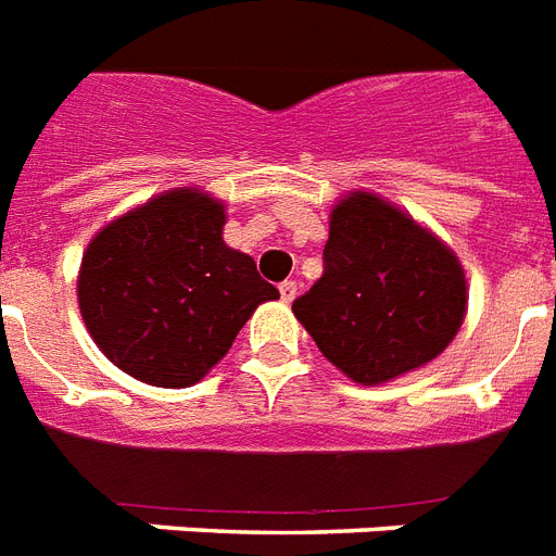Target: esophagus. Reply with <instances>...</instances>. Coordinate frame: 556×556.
Masks as SVG:
<instances>
[{
	"instance_id": "34e87169",
	"label": "esophagus",
	"mask_w": 556,
	"mask_h": 556,
	"mask_svg": "<svg viewBox=\"0 0 556 556\" xmlns=\"http://www.w3.org/2000/svg\"><path fill=\"white\" fill-rule=\"evenodd\" d=\"M279 296H282V303H291L296 296V282L294 279H286V282H279Z\"/></svg>"
}]
</instances>
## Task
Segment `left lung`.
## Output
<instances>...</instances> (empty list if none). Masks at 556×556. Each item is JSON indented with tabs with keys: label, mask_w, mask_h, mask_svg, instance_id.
<instances>
[{
	"label": "left lung",
	"mask_w": 556,
	"mask_h": 556,
	"mask_svg": "<svg viewBox=\"0 0 556 556\" xmlns=\"http://www.w3.org/2000/svg\"><path fill=\"white\" fill-rule=\"evenodd\" d=\"M465 303V270L435 236L352 192L331 213L323 277L291 308L331 364L371 387L441 355Z\"/></svg>",
	"instance_id": "8db88e82"
}]
</instances>
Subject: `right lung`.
Masks as SVG:
<instances>
[{
	"instance_id": "obj_1",
	"label": "right lung",
	"mask_w": 556,
	"mask_h": 556,
	"mask_svg": "<svg viewBox=\"0 0 556 556\" xmlns=\"http://www.w3.org/2000/svg\"><path fill=\"white\" fill-rule=\"evenodd\" d=\"M225 207L199 190L164 192L91 239L80 312L100 352L132 378L181 389L233 346L279 291L222 239Z\"/></svg>"
}]
</instances>
